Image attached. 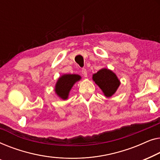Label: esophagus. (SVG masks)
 <instances>
[{
  "label": "esophagus",
  "instance_id": "1",
  "mask_svg": "<svg viewBox=\"0 0 160 160\" xmlns=\"http://www.w3.org/2000/svg\"><path fill=\"white\" fill-rule=\"evenodd\" d=\"M81 73H82V75L84 76L85 78H86L87 77V70H86V69H85V68H82V70H81Z\"/></svg>",
  "mask_w": 160,
  "mask_h": 160
}]
</instances>
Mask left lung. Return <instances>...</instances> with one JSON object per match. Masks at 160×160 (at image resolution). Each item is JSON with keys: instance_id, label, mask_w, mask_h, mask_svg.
I'll return each mask as SVG.
<instances>
[{"instance_id": "1", "label": "left lung", "mask_w": 160, "mask_h": 160, "mask_svg": "<svg viewBox=\"0 0 160 160\" xmlns=\"http://www.w3.org/2000/svg\"><path fill=\"white\" fill-rule=\"evenodd\" d=\"M93 80L100 87L107 97L113 95L120 84L115 74L107 69H102L94 74Z\"/></svg>"}]
</instances>
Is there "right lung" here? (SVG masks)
<instances>
[{
    "label": "right lung",
    "instance_id": "right-lung-1",
    "mask_svg": "<svg viewBox=\"0 0 160 160\" xmlns=\"http://www.w3.org/2000/svg\"><path fill=\"white\" fill-rule=\"evenodd\" d=\"M80 79V76L78 75H64L57 81L55 87L56 93L59 97L66 99L72 87Z\"/></svg>",
    "mask_w": 160,
    "mask_h": 160
}]
</instances>
